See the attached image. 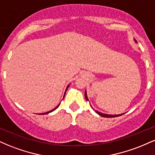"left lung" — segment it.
I'll list each match as a JSON object with an SVG mask.
<instances>
[{
  "instance_id": "left-lung-1",
  "label": "left lung",
  "mask_w": 155,
  "mask_h": 155,
  "mask_svg": "<svg viewBox=\"0 0 155 155\" xmlns=\"http://www.w3.org/2000/svg\"><path fill=\"white\" fill-rule=\"evenodd\" d=\"M134 40H135V41L137 42L136 39H134ZM84 96H85V98H86V100L87 101H89L88 100V97H87V91H86V90H85V92H84ZM92 108H93L92 107ZM93 110L96 112V113L97 114L100 115V116L103 117H108V118H111V117H120V116H122V115L123 114H117V115H110V114H103V113H101V112L98 111H96V110L94 109V108H93Z\"/></svg>"
}]
</instances>
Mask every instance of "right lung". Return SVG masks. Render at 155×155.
<instances>
[{
	"mask_svg": "<svg viewBox=\"0 0 155 155\" xmlns=\"http://www.w3.org/2000/svg\"><path fill=\"white\" fill-rule=\"evenodd\" d=\"M68 87H69V85H68V87H67V88H66V90H65V92H66V90H67V89L68 88ZM65 95H64V96H65ZM64 98V97H63ZM60 103L58 105V106H56V107H55L54 109H52V110H51V111H48V112H46V113H43V114H49V113H50V112H51V111H54L55 109H56V108H58V107H59V106H60Z\"/></svg>",
	"mask_w": 155,
	"mask_h": 155,
	"instance_id": "right-lung-1",
	"label": "right lung"
}]
</instances>
